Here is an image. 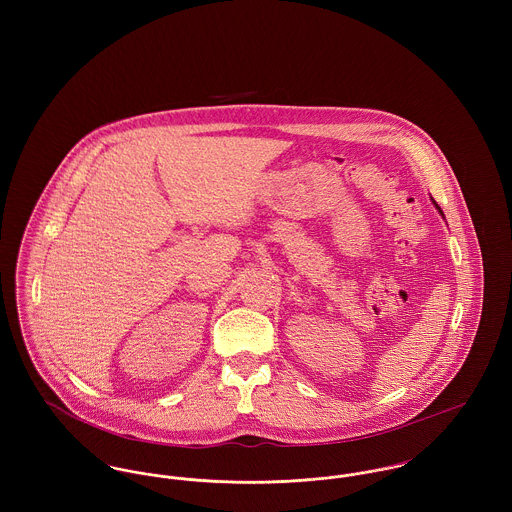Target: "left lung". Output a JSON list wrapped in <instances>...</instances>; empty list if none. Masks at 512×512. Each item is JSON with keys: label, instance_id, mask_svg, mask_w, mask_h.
I'll use <instances>...</instances> for the list:
<instances>
[{"label": "left lung", "instance_id": "obj_1", "mask_svg": "<svg viewBox=\"0 0 512 512\" xmlns=\"http://www.w3.org/2000/svg\"><path fill=\"white\" fill-rule=\"evenodd\" d=\"M434 205H436V203H434ZM436 207H438V205H436ZM438 211H439V215H441V217H443V213H441V209H439V207H438Z\"/></svg>", "mask_w": 512, "mask_h": 512}]
</instances>
